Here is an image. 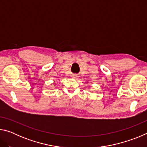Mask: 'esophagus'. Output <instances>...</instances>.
Here are the masks:
<instances>
[{
  "label": "esophagus",
  "instance_id": "esophagus-1",
  "mask_svg": "<svg viewBox=\"0 0 147 147\" xmlns=\"http://www.w3.org/2000/svg\"><path fill=\"white\" fill-rule=\"evenodd\" d=\"M73 76V78H75V77H76V76Z\"/></svg>",
  "mask_w": 147,
  "mask_h": 147
}]
</instances>
